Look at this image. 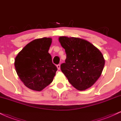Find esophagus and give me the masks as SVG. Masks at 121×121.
Returning a JSON list of instances; mask_svg holds the SVG:
<instances>
[{
  "label": "esophagus",
  "instance_id": "obj_1",
  "mask_svg": "<svg viewBox=\"0 0 121 121\" xmlns=\"http://www.w3.org/2000/svg\"><path fill=\"white\" fill-rule=\"evenodd\" d=\"M56 67H57V69H58V70H59V69H60V65H56Z\"/></svg>",
  "mask_w": 121,
  "mask_h": 121
}]
</instances>
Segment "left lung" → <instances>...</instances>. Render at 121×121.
Wrapping results in <instances>:
<instances>
[{"label": "left lung", "instance_id": "8db88e82", "mask_svg": "<svg viewBox=\"0 0 121 121\" xmlns=\"http://www.w3.org/2000/svg\"><path fill=\"white\" fill-rule=\"evenodd\" d=\"M59 41L66 54L62 72L69 83L79 91L86 90L100 78L105 65L102 53L88 41L76 37H60Z\"/></svg>", "mask_w": 121, "mask_h": 121}]
</instances>
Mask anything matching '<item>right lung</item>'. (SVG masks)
Listing matches in <instances>:
<instances>
[{
  "label": "right lung",
  "instance_id": "add662e5",
  "mask_svg": "<svg viewBox=\"0 0 121 121\" xmlns=\"http://www.w3.org/2000/svg\"><path fill=\"white\" fill-rule=\"evenodd\" d=\"M52 38L35 39L27 44L16 57L15 67L25 86L40 91L53 80L57 67L48 52Z\"/></svg>",
  "mask_w": 121,
  "mask_h": 121
}]
</instances>
